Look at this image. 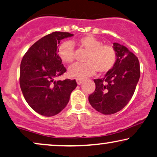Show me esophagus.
I'll use <instances>...</instances> for the list:
<instances>
[{
	"mask_svg": "<svg viewBox=\"0 0 157 157\" xmlns=\"http://www.w3.org/2000/svg\"><path fill=\"white\" fill-rule=\"evenodd\" d=\"M76 81H77V83H78V85H81V84L83 82V79H80V78H77Z\"/></svg>",
	"mask_w": 157,
	"mask_h": 157,
	"instance_id": "esophagus-1",
	"label": "esophagus"
}]
</instances>
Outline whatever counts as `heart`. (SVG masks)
Masks as SVG:
<instances>
[{
  "label": "heart",
  "mask_w": 157,
  "mask_h": 157,
  "mask_svg": "<svg viewBox=\"0 0 157 157\" xmlns=\"http://www.w3.org/2000/svg\"><path fill=\"white\" fill-rule=\"evenodd\" d=\"M101 42L92 35H86L78 41L79 47L84 48L88 53L85 63H77L70 66L68 74L75 78H85L95 73L97 70L100 73L109 71L114 67L117 59V52L110 45H101ZM58 55L65 63H71L75 58L73 43L65 41L58 48Z\"/></svg>",
  "instance_id": "b5f03b06"
}]
</instances>
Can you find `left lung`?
<instances>
[{
    "label": "left lung",
    "instance_id": "1",
    "mask_svg": "<svg viewBox=\"0 0 157 157\" xmlns=\"http://www.w3.org/2000/svg\"><path fill=\"white\" fill-rule=\"evenodd\" d=\"M113 45L116 63L103 78L94 79L95 90L88 98L92 107L103 114L123 109L133 96L140 78V62L135 55L117 43Z\"/></svg>",
    "mask_w": 157,
    "mask_h": 157
}]
</instances>
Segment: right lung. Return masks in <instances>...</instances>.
I'll list each match as a JSON object with an SVG mask.
<instances>
[{
    "instance_id": "obj_1",
    "label": "right lung",
    "mask_w": 157,
    "mask_h": 157,
    "mask_svg": "<svg viewBox=\"0 0 157 157\" xmlns=\"http://www.w3.org/2000/svg\"><path fill=\"white\" fill-rule=\"evenodd\" d=\"M73 35L63 32L45 35L35 43L22 59L21 89L30 107L41 115L52 117L60 112L77 87L75 79H55L66 72L58 55V44Z\"/></svg>"
}]
</instances>
